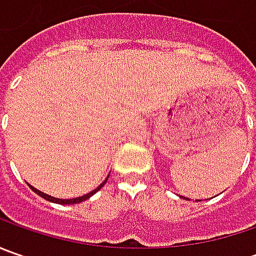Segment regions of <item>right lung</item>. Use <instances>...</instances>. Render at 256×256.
I'll return each instance as SVG.
<instances>
[{
    "label": "right lung",
    "mask_w": 256,
    "mask_h": 256,
    "mask_svg": "<svg viewBox=\"0 0 256 256\" xmlns=\"http://www.w3.org/2000/svg\"><path fill=\"white\" fill-rule=\"evenodd\" d=\"M106 180H108V178H106ZM106 180H105V181H104L102 184H101V185L98 186V188H95V190L90 192V194H86V195H82V196H78V198H74V200H58V198H54V196H51V195H46V194H44V192H41V191H38V190H35L34 186H31V185H30V186H31V190H32V191H34L35 194H38L40 196H42V198H45L46 201L55 202V204H65V205H66V204H78V202H82V201H85V200H88L90 196H92L95 192L100 191V190L102 188L104 185H105V182H106Z\"/></svg>",
    "instance_id": "obj_1"
}]
</instances>
